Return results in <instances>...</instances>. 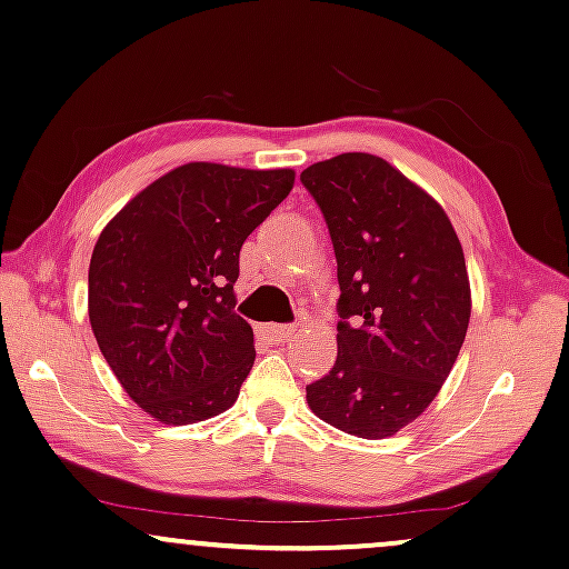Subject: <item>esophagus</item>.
Masks as SVG:
<instances>
[{"label": "esophagus", "instance_id": "1", "mask_svg": "<svg viewBox=\"0 0 569 569\" xmlns=\"http://www.w3.org/2000/svg\"><path fill=\"white\" fill-rule=\"evenodd\" d=\"M262 333L268 336L270 341L286 343V341H289V338L297 336V328H293V326H264Z\"/></svg>", "mask_w": 569, "mask_h": 569}]
</instances>
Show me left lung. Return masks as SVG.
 <instances>
[{
    "label": "left lung",
    "instance_id": "8db88e82",
    "mask_svg": "<svg viewBox=\"0 0 569 569\" xmlns=\"http://www.w3.org/2000/svg\"><path fill=\"white\" fill-rule=\"evenodd\" d=\"M301 183L326 214L341 286L336 365L307 386V405L343 433L388 438L426 412L465 343L462 243L443 207L383 157H330Z\"/></svg>",
    "mask_w": 569,
    "mask_h": 569
}]
</instances>
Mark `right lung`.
<instances>
[{
    "instance_id": "right-lung-1",
    "label": "right lung",
    "mask_w": 569,
    "mask_h": 569,
    "mask_svg": "<svg viewBox=\"0 0 569 569\" xmlns=\"http://www.w3.org/2000/svg\"><path fill=\"white\" fill-rule=\"evenodd\" d=\"M291 168L189 162L136 193L89 264L93 338L123 391L164 426L226 412L254 365L236 315L239 251L289 197Z\"/></svg>"
}]
</instances>
